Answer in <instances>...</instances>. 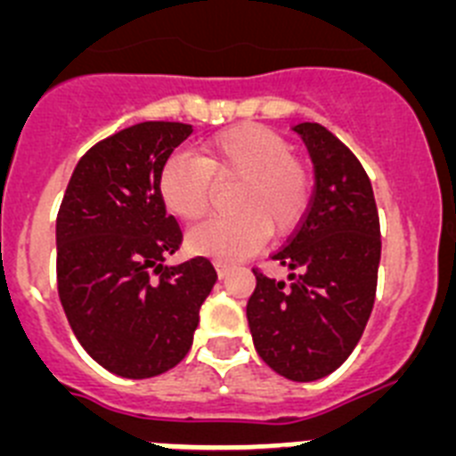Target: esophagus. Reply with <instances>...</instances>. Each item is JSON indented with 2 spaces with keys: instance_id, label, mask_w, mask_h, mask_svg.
Masks as SVG:
<instances>
[{
  "instance_id": "obj_1",
  "label": "esophagus",
  "mask_w": 456,
  "mask_h": 456,
  "mask_svg": "<svg viewBox=\"0 0 456 456\" xmlns=\"http://www.w3.org/2000/svg\"><path fill=\"white\" fill-rule=\"evenodd\" d=\"M228 272H231V267L224 263H216V273H219V278H225L228 276Z\"/></svg>"
}]
</instances>
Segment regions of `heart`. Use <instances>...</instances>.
<instances>
[{
    "label": "heart",
    "mask_w": 456,
    "mask_h": 456,
    "mask_svg": "<svg viewBox=\"0 0 456 456\" xmlns=\"http://www.w3.org/2000/svg\"><path fill=\"white\" fill-rule=\"evenodd\" d=\"M212 180L237 183V215L209 219L187 235V248L216 263H237L263 247L269 228L294 231L310 205V175L288 141L257 123H241L200 143V157L178 152L159 171V196L168 215L196 221L208 212Z\"/></svg>",
    "instance_id": "b5f03b06"
}]
</instances>
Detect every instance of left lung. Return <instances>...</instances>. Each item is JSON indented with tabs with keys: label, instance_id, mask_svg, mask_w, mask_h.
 <instances>
[{
	"label": "left lung",
	"instance_id": "8db88e82",
	"mask_svg": "<svg viewBox=\"0 0 456 456\" xmlns=\"http://www.w3.org/2000/svg\"><path fill=\"white\" fill-rule=\"evenodd\" d=\"M315 167V191L299 228L272 256L288 283L257 269L247 304L253 345L292 381H317L347 361L377 292L381 231L368 173L320 123L292 127Z\"/></svg>",
	"mask_w": 456,
	"mask_h": 456
}]
</instances>
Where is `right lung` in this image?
<instances>
[{"instance_id": "1", "label": "right lung", "mask_w": 456, "mask_h": 456, "mask_svg": "<svg viewBox=\"0 0 456 456\" xmlns=\"http://www.w3.org/2000/svg\"><path fill=\"white\" fill-rule=\"evenodd\" d=\"M191 125H132L72 171L56 216V283L88 356L125 379L167 372L187 356L216 283L208 257L164 265L183 244L159 196V171Z\"/></svg>"}]
</instances>
